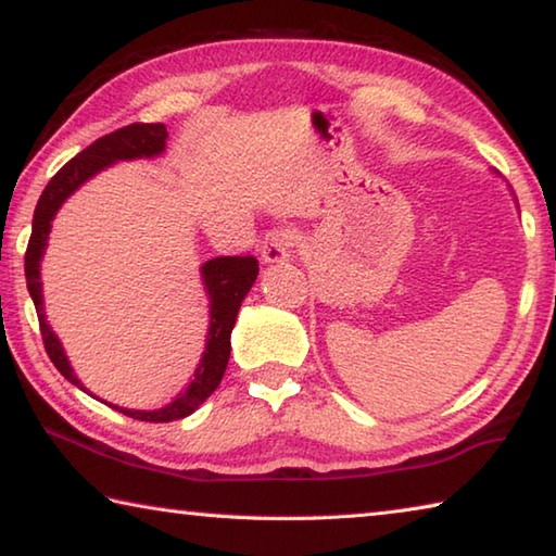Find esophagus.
Instances as JSON below:
<instances>
[{"label": "esophagus", "mask_w": 556, "mask_h": 556, "mask_svg": "<svg viewBox=\"0 0 556 556\" xmlns=\"http://www.w3.org/2000/svg\"><path fill=\"white\" fill-rule=\"evenodd\" d=\"M291 248H294V235L287 228L269 230L260 242V255L265 262H285L289 257Z\"/></svg>", "instance_id": "obj_1"}]
</instances>
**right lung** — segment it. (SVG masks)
<instances>
[{"instance_id":"obj_1","label":"right lung","mask_w":556,"mask_h":556,"mask_svg":"<svg viewBox=\"0 0 556 556\" xmlns=\"http://www.w3.org/2000/svg\"><path fill=\"white\" fill-rule=\"evenodd\" d=\"M166 137L168 135H166V127L162 125V122H135V125H127V127L110 131V135L96 139V142H92L88 149H83L78 156H73L71 162L51 178L49 186L43 188L39 203H36L31 238H29V248H26V257H24L26 287H29V294L34 299L36 314H39V328H41L46 353H49L51 363L59 368L63 378L71 380L73 384H78L80 390H83V384L73 375L68 357H65L59 338H55V333L51 331V326L46 324V316H43L39 265H41V257L46 250V240H49V232H51V220H53V215L59 213L61 203L68 199V195L83 181H88L92 174L102 172V168L110 166L112 162H119V159H139V156L162 154ZM201 271H203L205 289H208V294H211V328H208V343H205V353L201 357V365L195 368L193 380L188 382V388L178 394L172 404H166L164 409L135 412V409L115 407L131 419L154 421V425H159V421L184 419V417H188V414H193L195 409H199L223 380L225 368H228V357H230V333H232L235 318H238L244 294L252 289V285H255L260 265L252 255L215 257L211 262H205Z\"/></svg>"}]
</instances>
